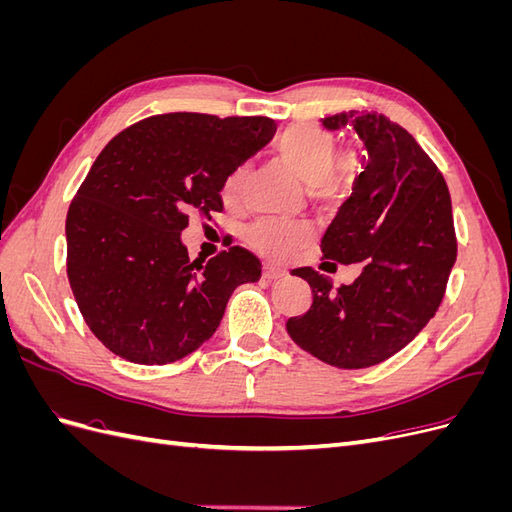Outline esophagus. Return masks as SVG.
I'll list each match as a JSON object with an SVG mask.
<instances>
[{
	"label": "esophagus",
	"instance_id": "1",
	"mask_svg": "<svg viewBox=\"0 0 512 512\" xmlns=\"http://www.w3.org/2000/svg\"><path fill=\"white\" fill-rule=\"evenodd\" d=\"M262 275H265L267 280H277V277H284L286 271L282 267H277V265H265V269H262Z\"/></svg>",
	"mask_w": 512,
	"mask_h": 512
}]
</instances>
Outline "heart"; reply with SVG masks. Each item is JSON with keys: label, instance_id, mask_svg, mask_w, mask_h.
<instances>
[{"label": "heart", "instance_id": "heart-1", "mask_svg": "<svg viewBox=\"0 0 512 512\" xmlns=\"http://www.w3.org/2000/svg\"><path fill=\"white\" fill-rule=\"evenodd\" d=\"M275 151L290 173L307 185L309 198L320 205H337L352 194L367 156L361 141H352L335 153L333 134L309 123L286 128L277 138ZM247 175L250 166L241 164L226 177L222 185L226 203L241 198ZM309 239L312 228L299 222L262 220L247 228V241L267 256H286Z\"/></svg>", "mask_w": 512, "mask_h": 512}]
</instances>
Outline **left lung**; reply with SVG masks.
<instances>
[{
  "label": "left lung",
  "instance_id": "left-lung-1",
  "mask_svg": "<svg viewBox=\"0 0 512 512\" xmlns=\"http://www.w3.org/2000/svg\"><path fill=\"white\" fill-rule=\"evenodd\" d=\"M322 126H352L367 147L365 170L320 241L322 258L365 267L337 290L329 275L294 269L312 305L288 318L286 331L324 363L363 369L406 348L438 312L457 258L451 194L423 147L389 117L348 111Z\"/></svg>",
  "mask_w": 512,
  "mask_h": 512
}]
</instances>
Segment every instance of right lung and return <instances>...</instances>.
<instances>
[{"label":"right lung","mask_w":512,"mask_h":512,"mask_svg":"<svg viewBox=\"0 0 512 512\" xmlns=\"http://www.w3.org/2000/svg\"><path fill=\"white\" fill-rule=\"evenodd\" d=\"M269 117L153 115L100 151L66 218L68 280L81 314L113 354L166 365L218 329L232 290L260 277V260L232 245L190 260V215L222 211V185L271 141Z\"/></svg>","instance_id":"obj_1"}]
</instances>
